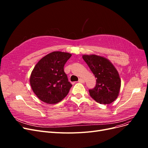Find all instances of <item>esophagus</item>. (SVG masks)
Instances as JSON below:
<instances>
[{
	"mask_svg": "<svg viewBox=\"0 0 148 148\" xmlns=\"http://www.w3.org/2000/svg\"><path fill=\"white\" fill-rule=\"evenodd\" d=\"M78 82H79V83H84V80L83 79V78H79V80H78Z\"/></svg>",
	"mask_w": 148,
	"mask_h": 148,
	"instance_id": "obj_1",
	"label": "esophagus"
}]
</instances>
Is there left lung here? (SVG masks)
Returning a JSON list of instances; mask_svg holds the SVG:
<instances>
[{"label": "left lung", "mask_w": 148, "mask_h": 148, "mask_svg": "<svg viewBox=\"0 0 148 148\" xmlns=\"http://www.w3.org/2000/svg\"><path fill=\"white\" fill-rule=\"evenodd\" d=\"M83 59L96 78V86L89 89V95L97 102L109 104L117 99L121 86L117 70L106 58L83 55Z\"/></svg>", "instance_id": "obj_1"}]
</instances>
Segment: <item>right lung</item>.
I'll list each match as a JSON object with an SVG mask.
<instances>
[{
    "label": "right lung",
    "instance_id": "right-lung-1",
    "mask_svg": "<svg viewBox=\"0 0 148 148\" xmlns=\"http://www.w3.org/2000/svg\"><path fill=\"white\" fill-rule=\"evenodd\" d=\"M71 54L53 52L40 60L30 77V84L40 100L47 104H56L68 95L72 86L64 67Z\"/></svg>",
    "mask_w": 148,
    "mask_h": 148
}]
</instances>
